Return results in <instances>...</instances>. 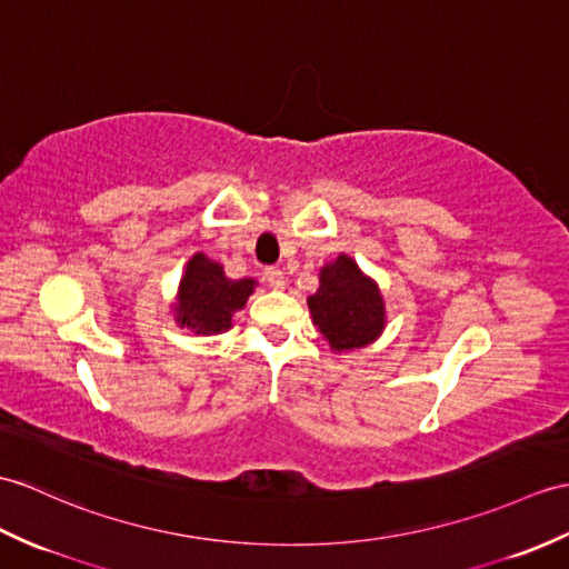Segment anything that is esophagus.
<instances>
[{
    "label": "esophagus",
    "instance_id": "obj_1",
    "mask_svg": "<svg viewBox=\"0 0 569 569\" xmlns=\"http://www.w3.org/2000/svg\"><path fill=\"white\" fill-rule=\"evenodd\" d=\"M267 281L271 288H286V273L281 269H267Z\"/></svg>",
    "mask_w": 569,
    "mask_h": 569
}]
</instances>
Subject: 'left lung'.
<instances>
[{
    "mask_svg": "<svg viewBox=\"0 0 569 569\" xmlns=\"http://www.w3.org/2000/svg\"><path fill=\"white\" fill-rule=\"evenodd\" d=\"M308 308L317 332L335 353L371 347L388 325L378 283L349 254L320 269V288L308 298Z\"/></svg>",
    "mask_w": 569,
    "mask_h": 569,
    "instance_id": "obj_1",
    "label": "left lung"
}]
</instances>
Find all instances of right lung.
Masks as SVG:
<instances>
[{
  "instance_id": "obj_1",
  "label": "right lung",
  "mask_w": 569,
  "mask_h": 569,
  "mask_svg": "<svg viewBox=\"0 0 569 569\" xmlns=\"http://www.w3.org/2000/svg\"><path fill=\"white\" fill-rule=\"evenodd\" d=\"M254 288V279H228L220 261L196 252L181 273L171 315L181 329H191L196 337L222 335L232 327V315L247 306Z\"/></svg>"
}]
</instances>
